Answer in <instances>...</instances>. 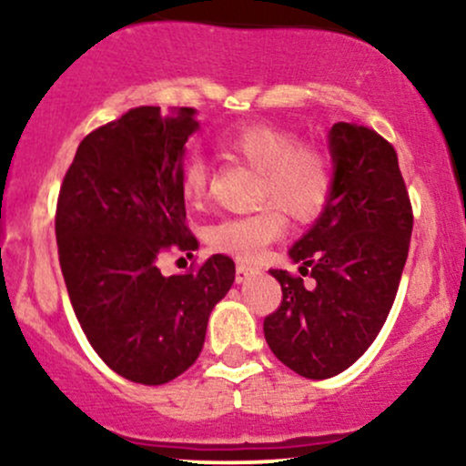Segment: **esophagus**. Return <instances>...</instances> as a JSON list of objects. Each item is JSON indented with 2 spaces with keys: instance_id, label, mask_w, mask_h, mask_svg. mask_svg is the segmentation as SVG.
<instances>
[{
  "instance_id": "obj_1",
  "label": "esophagus",
  "mask_w": 466,
  "mask_h": 466,
  "mask_svg": "<svg viewBox=\"0 0 466 466\" xmlns=\"http://www.w3.org/2000/svg\"><path fill=\"white\" fill-rule=\"evenodd\" d=\"M256 274V269L254 267H248V265H237V278H234V280H237V285H243V282H248L251 276Z\"/></svg>"
}]
</instances>
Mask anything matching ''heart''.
Instances as JSON below:
<instances>
[{
    "mask_svg": "<svg viewBox=\"0 0 466 466\" xmlns=\"http://www.w3.org/2000/svg\"><path fill=\"white\" fill-rule=\"evenodd\" d=\"M221 148L260 173L258 199L265 203L249 215L228 217L206 229L215 251L254 263L265 248L285 232L280 208L296 221H311L324 210L333 190V166L318 147L298 144L296 133L274 125H248L223 137ZM179 190L186 203L199 206L208 195V164L190 155L181 166Z\"/></svg>",
    "mask_w": 466,
    "mask_h": 466,
    "instance_id": "heart-1",
    "label": "heart"
}]
</instances>
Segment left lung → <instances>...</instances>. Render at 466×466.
Segmentation results:
<instances>
[{
	"mask_svg": "<svg viewBox=\"0 0 466 466\" xmlns=\"http://www.w3.org/2000/svg\"><path fill=\"white\" fill-rule=\"evenodd\" d=\"M333 190L315 223L289 249L311 287L285 269L282 304L265 318L274 355L307 379L350 368L392 309L408 260L411 208L397 151L368 127L337 122L329 131Z\"/></svg>",
	"mask_w": 466,
	"mask_h": 466,
	"instance_id": "8db88e82",
	"label": "left lung"
}]
</instances>
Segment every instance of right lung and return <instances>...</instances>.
Wrapping results in <instances>:
<instances>
[{"instance_id": "obj_1", "label": "right lung", "mask_w": 466, "mask_h": 466, "mask_svg": "<svg viewBox=\"0 0 466 466\" xmlns=\"http://www.w3.org/2000/svg\"><path fill=\"white\" fill-rule=\"evenodd\" d=\"M197 109L137 106L78 144L56 206V243L69 300L92 349L144 386L173 381L197 361L208 318L234 282L232 258L162 276L166 251L199 248L179 190Z\"/></svg>"}]
</instances>
